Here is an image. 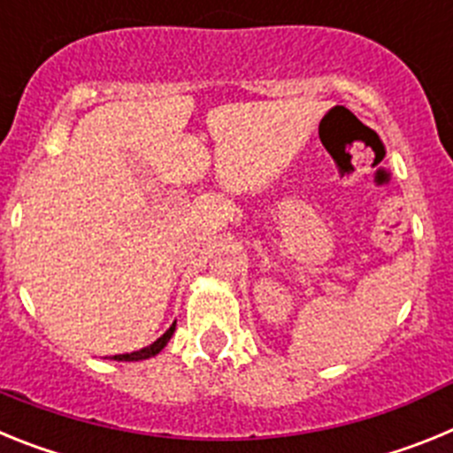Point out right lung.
Returning a JSON list of instances; mask_svg holds the SVG:
<instances>
[{
	"label": "right lung",
	"instance_id": "add662e5",
	"mask_svg": "<svg viewBox=\"0 0 453 453\" xmlns=\"http://www.w3.org/2000/svg\"><path fill=\"white\" fill-rule=\"evenodd\" d=\"M174 326H177V322L172 324L170 329L165 331V334L161 335V338L156 340V342H151L150 347H142L140 351H131V354H119V356H113V361H145V358H151V356H156L158 351L163 349V347L170 342L172 334H174Z\"/></svg>",
	"mask_w": 453,
	"mask_h": 453
}]
</instances>
